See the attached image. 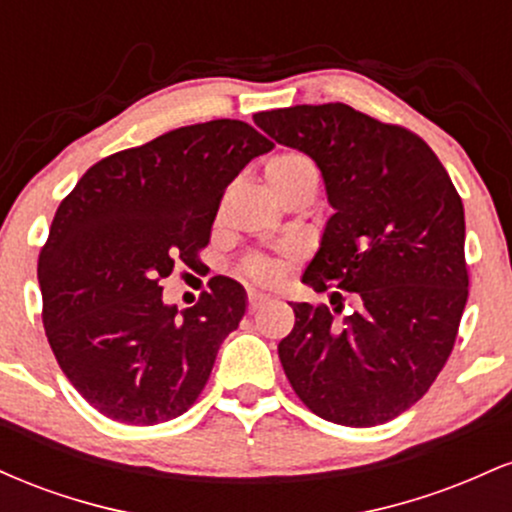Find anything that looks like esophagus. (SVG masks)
Returning a JSON list of instances; mask_svg holds the SVG:
<instances>
[{
	"instance_id": "esophagus-1",
	"label": "esophagus",
	"mask_w": 512,
	"mask_h": 512,
	"mask_svg": "<svg viewBox=\"0 0 512 512\" xmlns=\"http://www.w3.org/2000/svg\"><path fill=\"white\" fill-rule=\"evenodd\" d=\"M267 301H269V298L262 296V293L250 291V293H248V313H257V310H260L262 305L267 303Z\"/></svg>"
}]
</instances>
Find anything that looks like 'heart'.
<instances>
[{
	"mask_svg": "<svg viewBox=\"0 0 512 512\" xmlns=\"http://www.w3.org/2000/svg\"><path fill=\"white\" fill-rule=\"evenodd\" d=\"M264 178H267L274 195L281 197L293 185H298V182L315 178V168L305 156L291 154L289 151V154H276L274 158H269L267 166H264ZM240 274L257 281V284H272V281H276V276H279V262L262 255H250L240 264Z\"/></svg>",
	"mask_w": 512,
	"mask_h": 512,
	"instance_id": "1",
	"label": "heart"
}]
</instances>
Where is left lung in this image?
<instances>
[{"instance_id":"obj_1","label":"left lung","mask_w":512,"mask_h":512,"mask_svg":"<svg viewBox=\"0 0 512 512\" xmlns=\"http://www.w3.org/2000/svg\"><path fill=\"white\" fill-rule=\"evenodd\" d=\"M252 120L313 158L334 207L303 274L317 293L337 289L333 308L291 303L296 325L279 342L286 378L332 424L392 421L426 395L455 346L469 296L462 197L419 134L351 105Z\"/></svg>"}]
</instances>
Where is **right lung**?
Listing matches in <instances>:
<instances>
[{
    "label": "right lung",
    "instance_id": "1",
    "mask_svg": "<svg viewBox=\"0 0 512 512\" xmlns=\"http://www.w3.org/2000/svg\"><path fill=\"white\" fill-rule=\"evenodd\" d=\"M272 146L240 120L170 129L93 163L57 207L38 257L45 334L69 383L108 419L163 424L202 395L245 291L214 276L178 313L158 281L202 264L223 192Z\"/></svg>",
    "mask_w": 512,
    "mask_h": 512
}]
</instances>
